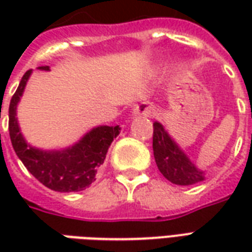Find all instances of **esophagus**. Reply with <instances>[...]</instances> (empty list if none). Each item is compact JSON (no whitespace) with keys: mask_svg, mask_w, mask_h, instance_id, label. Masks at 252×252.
<instances>
[{"mask_svg":"<svg viewBox=\"0 0 252 252\" xmlns=\"http://www.w3.org/2000/svg\"><path fill=\"white\" fill-rule=\"evenodd\" d=\"M155 115V106L150 102H142L136 105L132 110V116L135 117H153Z\"/></svg>","mask_w":252,"mask_h":252,"instance_id":"34e87169","label":"esophagus"}]
</instances>
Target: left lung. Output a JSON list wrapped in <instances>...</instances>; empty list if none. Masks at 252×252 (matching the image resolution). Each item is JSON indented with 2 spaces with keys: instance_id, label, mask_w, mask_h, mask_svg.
<instances>
[{
  "instance_id": "obj_1",
  "label": "left lung",
  "mask_w": 252,
  "mask_h": 252,
  "mask_svg": "<svg viewBox=\"0 0 252 252\" xmlns=\"http://www.w3.org/2000/svg\"><path fill=\"white\" fill-rule=\"evenodd\" d=\"M153 150L159 171L171 184L189 186L206 178L205 171L193 163L189 155L178 146L173 136H170L159 121L154 123Z\"/></svg>"
}]
</instances>
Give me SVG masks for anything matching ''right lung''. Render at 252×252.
Listing matches in <instances>:
<instances>
[{"instance_id":"1","label":"right lung","mask_w":252,"mask_h":252,"mask_svg":"<svg viewBox=\"0 0 252 252\" xmlns=\"http://www.w3.org/2000/svg\"><path fill=\"white\" fill-rule=\"evenodd\" d=\"M50 71V66L37 67ZM32 70L25 72L9 105V135L14 153L31 174L48 189L70 193L89 188L95 181L97 170L104 163L113 139L119 136V126H98L86 132L77 143L61 150H43L25 140L17 120V106L23 97Z\"/></svg>"}]
</instances>
